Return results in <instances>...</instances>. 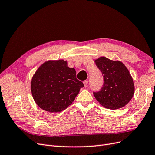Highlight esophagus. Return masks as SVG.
Listing matches in <instances>:
<instances>
[{
	"label": "esophagus",
	"mask_w": 155,
	"mask_h": 155,
	"mask_svg": "<svg viewBox=\"0 0 155 155\" xmlns=\"http://www.w3.org/2000/svg\"><path fill=\"white\" fill-rule=\"evenodd\" d=\"M88 81L87 80H85V81H83V83H84V87H87V86H88Z\"/></svg>",
	"instance_id": "esophagus-1"
}]
</instances>
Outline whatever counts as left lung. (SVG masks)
<instances>
[{
	"label": "left lung",
	"instance_id": "1",
	"mask_svg": "<svg viewBox=\"0 0 155 155\" xmlns=\"http://www.w3.org/2000/svg\"><path fill=\"white\" fill-rule=\"evenodd\" d=\"M104 78V85L100 91L94 92L96 100L105 108L115 110L126 105L134 92L133 78L128 69L118 61L105 57L95 60Z\"/></svg>",
	"mask_w": 155,
	"mask_h": 155
}]
</instances>
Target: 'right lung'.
<instances>
[{"label":"right lung","mask_w":155,"mask_h":155,"mask_svg":"<svg viewBox=\"0 0 155 155\" xmlns=\"http://www.w3.org/2000/svg\"><path fill=\"white\" fill-rule=\"evenodd\" d=\"M82 81L76 78L74 68L64 60L49 61L37 69L32 78L33 97L41 109L50 112L64 110L74 101Z\"/></svg>","instance_id":"add662e5"}]
</instances>
